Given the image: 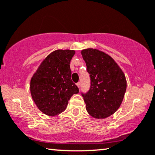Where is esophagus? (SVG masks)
I'll use <instances>...</instances> for the list:
<instances>
[{
	"mask_svg": "<svg viewBox=\"0 0 155 155\" xmlns=\"http://www.w3.org/2000/svg\"><path fill=\"white\" fill-rule=\"evenodd\" d=\"M76 85H77V86H78V87H80V82H78V83H76Z\"/></svg>",
	"mask_w": 155,
	"mask_h": 155,
	"instance_id": "obj_1",
	"label": "esophagus"
}]
</instances>
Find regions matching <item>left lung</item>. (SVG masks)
Wrapping results in <instances>:
<instances>
[{
  "instance_id": "8db88e82",
  "label": "left lung",
  "mask_w": 155,
  "mask_h": 155,
  "mask_svg": "<svg viewBox=\"0 0 155 155\" xmlns=\"http://www.w3.org/2000/svg\"><path fill=\"white\" fill-rule=\"evenodd\" d=\"M90 87L87 92H81L86 110L92 117L106 118L120 107L126 92L127 82L122 70L114 60L103 52L92 48L81 51Z\"/></svg>"
}]
</instances>
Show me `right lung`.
I'll return each mask as SVG.
<instances>
[{
	"label": "right lung",
	"instance_id": "1",
	"mask_svg": "<svg viewBox=\"0 0 155 155\" xmlns=\"http://www.w3.org/2000/svg\"><path fill=\"white\" fill-rule=\"evenodd\" d=\"M75 52L57 50L48 55L31 80V93L38 109L55 116L67 107L68 100L79 92L72 81L70 63Z\"/></svg>",
	"mask_w": 155,
	"mask_h": 155
}]
</instances>
